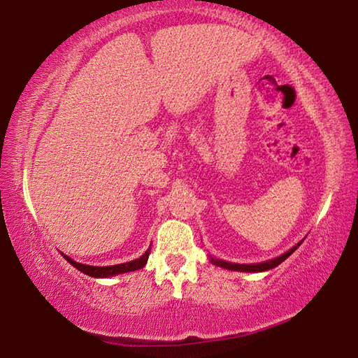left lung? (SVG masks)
<instances>
[{
  "mask_svg": "<svg viewBox=\"0 0 358 358\" xmlns=\"http://www.w3.org/2000/svg\"><path fill=\"white\" fill-rule=\"evenodd\" d=\"M301 245V241L299 245H295L294 248H290L287 252L281 254V256H278L271 260H266V262H260V264H232V262H226V260H221V259H213L210 256V260L217 266H222V268H227V270H234V271H250V273H259V271H266V270H271L275 268V266L280 265L281 262H284L290 254H292L296 248Z\"/></svg>",
  "mask_w": 358,
  "mask_h": 358,
  "instance_id": "left-lung-1",
  "label": "left lung"
}]
</instances>
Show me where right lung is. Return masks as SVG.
I'll list each match as a JSON object with an SVG mask.
<instances>
[{
    "mask_svg": "<svg viewBox=\"0 0 358 358\" xmlns=\"http://www.w3.org/2000/svg\"><path fill=\"white\" fill-rule=\"evenodd\" d=\"M66 260L72 265L76 266L77 270H80L82 273L93 276V278H108V276H115V275H121V273H128V271H134L138 268H143L145 264H147L148 256H150V250L145 251L143 256H141L136 260H131V262L126 264H118V265H108V266H93V265H85V264H78L76 260H72L71 257L66 256Z\"/></svg>",
    "mask_w": 358,
    "mask_h": 358,
    "instance_id": "obj_1",
    "label": "right lung"
}]
</instances>
